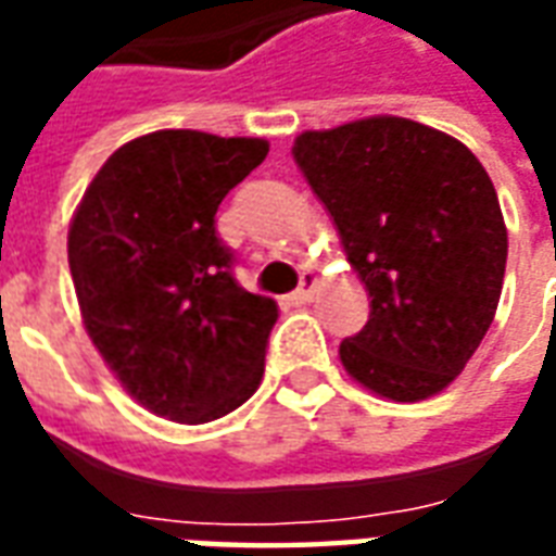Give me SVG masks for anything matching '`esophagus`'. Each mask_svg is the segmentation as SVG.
<instances>
[{
  "label": "esophagus",
  "mask_w": 556,
  "mask_h": 556,
  "mask_svg": "<svg viewBox=\"0 0 556 556\" xmlns=\"http://www.w3.org/2000/svg\"><path fill=\"white\" fill-rule=\"evenodd\" d=\"M315 289H318V277H315L313 270H306V274H301V289L291 294V301H294V303L313 301Z\"/></svg>",
  "instance_id": "obj_1"
}]
</instances>
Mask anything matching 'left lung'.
<instances>
[{
  "instance_id": "left-lung-1",
  "label": "left lung",
  "mask_w": 556,
  "mask_h": 556,
  "mask_svg": "<svg viewBox=\"0 0 556 556\" xmlns=\"http://www.w3.org/2000/svg\"><path fill=\"white\" fill-rule=\"evenodd\" d=\"M291 154L369 291V321L339 345L345 372L393 402L446 390L501 301L509 241L489 172L399 115L303 130Z\"/></svg>"
}]
</instances>
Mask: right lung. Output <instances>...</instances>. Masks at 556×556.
Here are the masks:
<instances>
[{"label": "right lung", "mask_w": 556, "mask_h": 556, "mask_svg": "<svg viewBox=\"0 0 556 556\" xmlns=\"http://www.w3.org/2000/svg\"><path fill=\"white\" fill-rule=\"evenodd\" d=\"M267 139L154 130L110 154L67 229L86 333L142 408L211 422L265 375L277 303L241 289L214 214Z\"/></svg>", "instance_id": "add662e5"}]
</instances>
